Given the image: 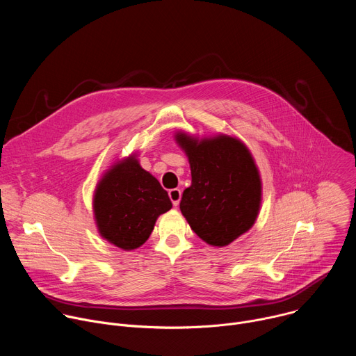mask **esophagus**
Segmentation results:
<instances>
[{
	"label": "esophagus",
	"mask_w": 356,
	"mask_h": 356,
	"mask_svg": "<svg viewBox=\"0 0 356 356\" xmlns=\"http://www.w3.org/2000/svg\"><path fill=\"white\" fill-rule=\"evenodd\" d=\"M169 197L173 202V206L177 207L179 202H180V198H181V191L179 188H172V190H169Z\"/></svg>",
	"instance_id": "obj_1"
}]
</instances>
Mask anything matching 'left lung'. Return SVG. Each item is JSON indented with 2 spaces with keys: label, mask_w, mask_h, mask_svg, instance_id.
I'll return each instance as SVG.
<instances>
[{
  "label": "left lung",
  "mask_w": 356,
  "mask_h": 356,
  "mask_svg": "<svg viewBox=\"0 0 356 356\" xmlns=\"http://www.w3.org/2000/svg\"><path fill=\"white\" fill-rule=\"evenodd\" d=\"M188 158L191 186L180 210L191 229L211 246H227L255 224L262 202L259 169L246 145L235 136L197 138L176 132Z\"/></svg>",
  "instance_id": "left-lung-1"
}]
</instances>
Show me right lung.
<instances>
[{
  "label": "right lung",
  "mask_w": 356,
  "mask_h": 356,
  "mask_svg": "<svg viewBox=\"0 0 356 356\" xmlns=\"http://www.w3.org/2000/svg\"><path fill=\"white\" fill-rule=\"evenodd\" d=\"M170 209L168 191L140 168L135 154L110 166L97 183L92 197L99 235L124 250L143 245L158 217Z\"/></svg>",
  "instance_id": "add662e5"
}]
</instances>
